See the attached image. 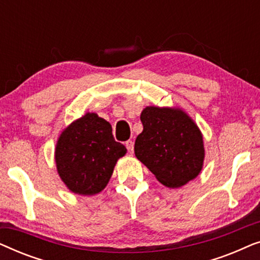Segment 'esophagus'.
Returning <instances> with one entry per match:
<instances>
[{
	"label": "esophagus",
	"instance_id": "obj_1",
	"mask_svg": "<svg viewBox=\"0 0 260 260\" xmlns=\"http://www.w3.org/2000/svg\"><path fill=\"white\" fill-rule=\"evenodd\" d=\"M125 147L127 149V151H129L130 154H133V152H134V142L133 141H126L125 142Z\"/></svg>",
	"mask_w": 260,
	"mask_h": 260
}]
</instances>
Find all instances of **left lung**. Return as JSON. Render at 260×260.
Here are the masks:
<instances>
[{
  "label": "left lung",
  "mask_w": 260,
  "mask_h": 260,
  "mask_svg": "<svg viewBox=\"0 0 260 260\" xmlns=\"http://www.w3.org/2000/svg\"><path fill=\"white\" fill-rule=\"evenodd\" d=\"M143 131L135 155L169 188L183 186L202 169L205 149L197 124L180 109L148 106L141 113Z\"/></svg>",
  "instance_id": "1"
}]
</instances>
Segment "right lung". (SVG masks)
<instances>
[{
	"instance_id": "add662e5",
	"label": "right lung",
	"mask_w": 260,
	"mask_h": 260,
	"mask_svg": "<svg viewBox=\"0 0 260 260\" xmlns=\"http://www.w3.org/2000/svg\"><path fill=\"white\" fill-rule=\"evenodd\" d=\"M126 148L116 142L111 124L86 113L66 127L55 149L56 169L71 191L93 195L104 189Z\"/></svg>"
}]
</instances>
